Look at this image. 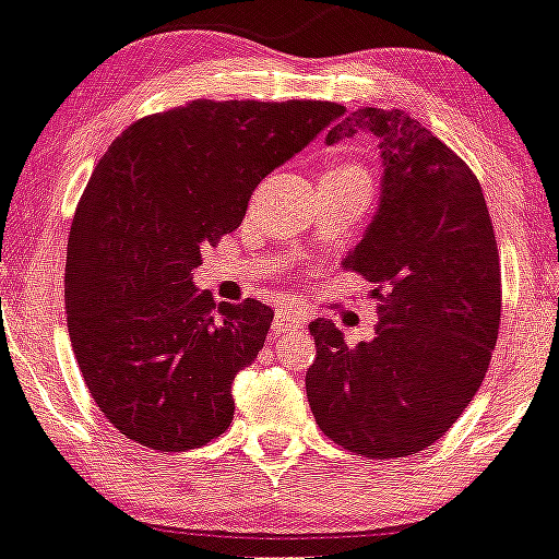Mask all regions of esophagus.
<instances>
[{
	"instance_id": "1",
	"label": "esophagus",
	"mask_w": 559,
	"mask_h": 559,
	"mask_svg": "<svg viewBox=\"0 0 559 559\" xmlns=\"http://www.w3.org/2000/svg\"><path fill=\"white\" fill-rule=\"evenodd\" d=\"M306 325V314L298 309H287V306H280L277 314H274V333L277 335H285V333H296V330H301Z\"/></svg>"
}]
</instances>
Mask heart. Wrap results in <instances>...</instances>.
<instances>
[{
    "label": "heart",
    "mask_w": 559,
    "mask_h": 559,
    "mask_svg": "<svg viewBox=\"0 0 559 559\" xmlns=\"http://www.w3.org/2000/svg\"><path fill=\"white\" fill-rule=\"evenodd\" d=\"M354 173H357V176H368V173H365V167L354 165V162H335V165L328 167L325 176L328 178L330 176H354ZM325 176H322V178H325Z\"/></svg>",
    "instance_id": "1"
}]
</instances>
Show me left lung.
<instances>
[{
	"label": "left lung",
	"mask_w": 559,
	"mask_h": 559,
	"mask_svg": "<svg viewBox=\"0 0 559 559\" xmlns=\"http://www.w3.org/2000/svg\"><path fill=\"white\" fill-rule=\"evenodd\" d=\"M368 130L383 197L344 269L373 282L376 338L349 346L314 320L306 397L325 437L365 459L429 448L488 373L501 325V261L483 186L453 148L400 109L352 111L328 143Z\"/></svg>",
	"instance_id": "left-lung-1"
}]
</instances>
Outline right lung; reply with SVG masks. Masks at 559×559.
<instances>
[{
  "mask_svg": "<svg viewBox=\"0 0 559 559\" xmlns=\"http://www.w3.org/2000/svg\"><path fill=\"white\" fill-rule=\"evenodd\" d=\"M344 106L189 100L130 124L95 167L66 253V322L95 405L159 453L202 448L234 418L231 381L274 311L197 290L202 250L237 229L250 194Z\"/></svg>",
  "mask_w": 559,
  "mask_h": 559,
  "instance_id": "obj_1",
  "label": "right lung"
}]
</instances>
